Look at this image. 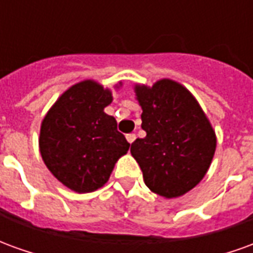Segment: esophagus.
<instances>
[{
  "instance_id": "1",
  "label": "esophagus",
  "mask_w": 253,
  "mask_h": 253,
  "mask_svg": "<svg viewBox=\"0 0 253 253\" xmlns=\"http://www.w3.org/2000/svg\"><path fill=\"white\" fill-rule=\"evenodd\" d=\"M126 138H127V141H128V142L132 143L134 141H135V134H132V132H131V134H127Z\"/></svg>"
}]
</instances>
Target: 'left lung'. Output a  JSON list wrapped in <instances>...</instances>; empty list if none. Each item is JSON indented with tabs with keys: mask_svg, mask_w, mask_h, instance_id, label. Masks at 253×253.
I'll list each match as a JSON object with an SVG mask.
<instances>
[{
	"mask_svg": "<svg viewBox=\"0 0 253 253\" xmlns=\"http://www.w3.org/2000/svg\"><path fill=\"white\" fill-rule=\"evenodd\" d=\"M146 137L131 143V156L149 190L177 198L205 177L214 157L217 138L206 114L190 90L173 80L153 86L135 85Z\"/></svg>",
	"mask_w": 253,
	"mask_h": 253,
	"instance_id": "8db88e82",
	"label": "left lung"
}]
</instances>
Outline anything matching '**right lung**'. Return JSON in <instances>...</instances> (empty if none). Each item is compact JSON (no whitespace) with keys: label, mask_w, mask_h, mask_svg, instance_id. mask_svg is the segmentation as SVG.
<instances>
[{"label":"right lung","mask_w":253,"mask_h":253,"mask_svg":"<svg viewBox=\"0 0 253 253\" xmlns=\"http://www.w3.org/2000/svg\"><path fill=\"white\" fill-rule=\"evenodd\" d=\"M111 101L110 89L85 80L63 92L42 122V159L63 186L80 194L104 186L130 148L115 118L104 112Z\"/></svg>","instance_id":"obj_1"}]
</instances>
